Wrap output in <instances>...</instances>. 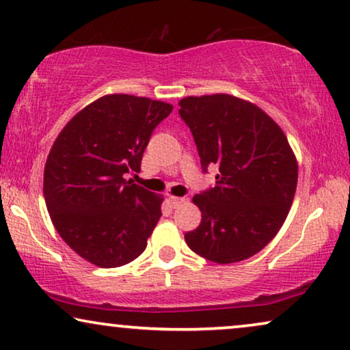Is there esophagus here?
<instances>
[{
	"instance_id": "34e87169",
	"label": "esophagus",
	"mask_w": 350,
	"mask_h": 350,
	"mask_svg": "<svg viewBox=\"0 0 350 350\" xmlns=\"http://www.w3.org/2000/svg\"><path fill=\"white\" fill-rule=\"evenodd\" d=\"M183 202H185V198H174V196H170L169 198V204L172 208H178Z\"/></svg>"
}]
</instances>
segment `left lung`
Returning a JSON list of instances; mask_svg holds the SVG:
<instances>
[{"label": "left lung", "instance_id": "8db88e82", "mask_svg": "<svg viewBox=\"0 0 350 350\" xmlns=\"http://www.w3.org/2000/svg\"><path fill=\"white\" fill-rule=\"evenodd\" d=\"M204 172L218 167L217 185L196 194L202 219L185 234L194 253L229 265L262 250L284 224L298 183V162L271 116L228 94L180 100Z\"/></svg>", "mask_w": 350, "mask_h": 350}]
</instances>
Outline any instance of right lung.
I'll use <instances>...</instances> for the list:
<instances>
[{
  "label": "right lung",
  "mask_w": 350,
  "mask_h": 350,
  "mask_svg": "<svg viewBox=\"0 0 350 350\" xmlns=\"http://www.w3.org/2000/svg\"><path fill=\"white\" fill-rule=\"evenodd\" d=\"M170 103L109 94L62 129L44 167L47 212L60 237L85 261L118 267L145 252L162 196L126 180Z\"/></svg>",
  "instance_id": "add662e5"
}]
</instances>
